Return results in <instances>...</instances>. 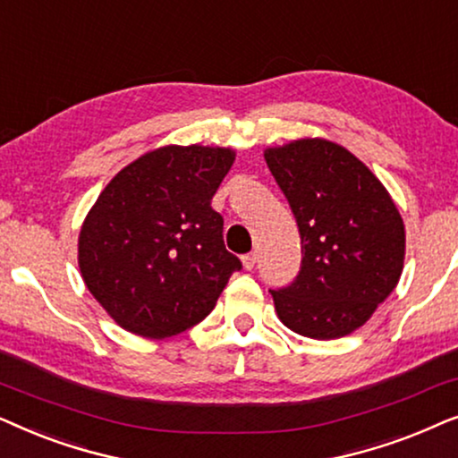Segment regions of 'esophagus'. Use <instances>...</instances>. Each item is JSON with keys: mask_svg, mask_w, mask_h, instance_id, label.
<instances>
[{"mask_svg": "<svg viewBox=\"0 0 458 458\" xmlns=\"http://www.w3.org/2000/svg\"><path fill=\"white\" fill-rule=\"evenodd\" d=\"M255 264H258V253L251 251V253L242 255V266H245V270H253Z\"/></svg>", "mask_w": 458, "mask_h": 458, "instance_id": "1", "label": "esophagus"}]
</instances>
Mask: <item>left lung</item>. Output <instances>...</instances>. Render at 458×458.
I'll use <instances>...</instances> for the list:
<instances>
[{
    "mask_svg": "<svg viewBox=\"0 0 458 458\" xmlns=\"http://www.w3.org/2000/svg\"><path fill=\"white\" fill-rule=\"evenodd\" d=\"M264 157L301 239L295 280L270 289L278 318L303 337H344L398 284L406 242L398 207L362 161L328 140H297Z\"/></svg>",
    "mask_w": 458,
    "mask_h": 458,
    "instance_id": "1",
    "label": "left lung"
}]
</instances>
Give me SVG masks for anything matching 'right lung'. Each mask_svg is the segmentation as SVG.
Masks as SVG:
<instances>
[{"label":"right lung","mask_w":458,"mask_h":458,"mask_svg":"<svg viewBox=\"0 0 458 458\" xmlns=\"http://www.w3.org/2000/svg\"><path fill=\"white\" fill-rule=\"evenodd\" d=\"M234 163L230 148L163 146L121 169L79 234L91 295L125 331L174 337L205 318L242 264L224 245L211 199Z\"/></svg>","instance_id":"right-lung-1"}]
</instances>
